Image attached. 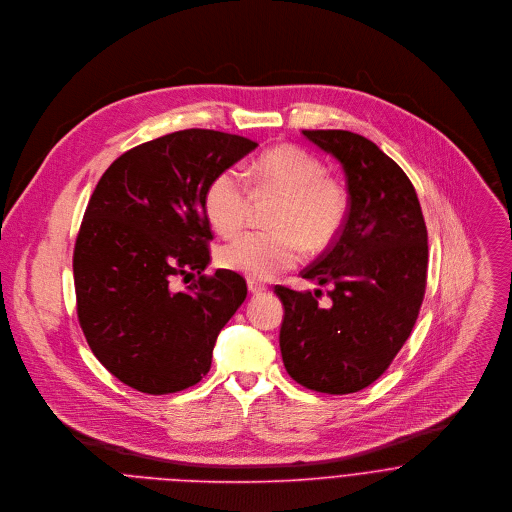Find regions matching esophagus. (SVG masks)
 <instances>
[{"label": "esophagus", "mask_w": 512, "mask_h": 512, "mask_svg": "<svg viewBox=\"0 0 512 512\" xmlns=\"http://www.w3.org/2000/svg\"><path fill=\"white\" fill-rule=\"evenodd\" d=\"M248 290H250L252 294H262V292L268 290V286L262 284V282H258V280H248Z\"/></svg>", "instance_id": "obj_1"}]
</instances>
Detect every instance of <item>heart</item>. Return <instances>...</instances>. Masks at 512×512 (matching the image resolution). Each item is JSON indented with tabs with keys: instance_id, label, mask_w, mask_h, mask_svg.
I'll return each mask as SVG.
<instances>
[{
	"instance_id": "heart-1",
	"label": "heart",
	"mask_w": 512,
	"mask_h": 512,
	"mask_svg": "<svg viewBox=\"0 0 512 512\" xmlns=\"http://www.w3.org/2000/svg\"><path fill=\"white\" fill-rule=\"evenodd\" d=\"M258 190L280 194L272 214V230L244 232L226 244L218 260L224 268L250 280H272L294 268L306 250L322 252L336 242L349 212V196L326 165L298 145H278L252 167ZM210 226L222 236H234L246 222L250 192L236 169L216 172L202 198Z\"/></svg>"
}]
</instances>
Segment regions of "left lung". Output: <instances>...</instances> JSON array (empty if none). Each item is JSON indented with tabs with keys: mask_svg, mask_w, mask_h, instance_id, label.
<instances>
[{
	"mask_svg": "<svg viewBox=\"0 0 512 512\" xmlns=\"http://www.w3.org/2000/svg\"><path fill=\"white\" fill-rule=\"evenodd\" d=\"M345 171L349 212L336 242L302 276L318 294L276 286L284 304L280 349L300 385L355 393L379 379L409 338L427 288V226L417 192L369 139L338 129L302 131Z\"/></svg>",
	"mask_w": 512,
	"mask_h": 512,
	"instance_id": "left-lung-1",
	"label": "left lung"
}]
</instances>
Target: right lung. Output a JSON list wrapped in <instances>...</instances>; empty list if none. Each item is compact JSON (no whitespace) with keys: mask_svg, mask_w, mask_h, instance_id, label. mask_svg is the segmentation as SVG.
<instances>
[{"mask_svg":"<svg viewBox=\"0 0 512 512\" xmlns=\"http://www.w3.org/2000/svg\"><path fill=\"white\" fill-rule=\"evenodd\" d=\"M258 143L186 129L123 153L97 182L73 250L77 318L95 357L125 385L167 395L210 369L220 330L246 300L232 270L204 274L208 182ZM196 275L178 293L171 280Z\"/></svg>","mask_w":512,"mask_h":512,"instance_id":"1","label":"right lung"}]
</instances>
